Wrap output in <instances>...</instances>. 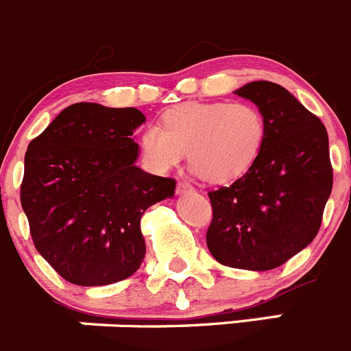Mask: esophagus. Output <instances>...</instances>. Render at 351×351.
Masks as SVG:
<instances>
[{
  "label": "esophagus",
  "mask_w": 351,
  "mask_h": 351,
  "mask_svg": "<svg viewBox=\"0 0 351 351\" xmlns=\"http://www.w3.org/2000/svg\"><path fill=\"white\" fill-rule=\"evenodd\" d=\"M191 191H195V188H193L189 182H184V181L178 182V193H179V195H184V193H191Z\"/></svg>",
  "instance_id": "obj_1"
}]
</instances>
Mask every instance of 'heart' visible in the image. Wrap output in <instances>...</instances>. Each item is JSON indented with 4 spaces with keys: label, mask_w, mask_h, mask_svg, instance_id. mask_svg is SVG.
Masks as SVG:
<instances>
[{
    "label": "heart",
    "mask_w": 351,
    "mask_h": 351,
    "mask_svg": "<svg viewBox=\"0 0 351 351\" xmlns=\"http://www.w3.org/2000/svg\"><path fill=\"white\" fill-rule=\"evenodd\" d=\"M265 136V117L254 104L189 102L170 109L163 127L149 125L141 136V151L156 172H169L189 153L204 181L224 184L254 165Z\"/></svg>",
    "instance_id": "heart-1"
}]
</instances>
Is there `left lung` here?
Wrapping results in <instances>:
<instances>
[{
  "mask_svg": "<svg viewBox=\"0 0 351 351\" xmlns=\"http://www.w3.org/2000/svg\"><path fill=\"white\" fill-rule=\"evenodd\" d=\"M234 94L263 112L266 136L254 165L208 193L207 247L230 268H278L310 245L332 191L329 137L320 118L284 86L252 82Z\"/></svg>",
  "mask_w": 351,
  "mask_h": 351,
  "instance_id": "obj_1",
  "label": "left lung"
}]
</instances>
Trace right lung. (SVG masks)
I'll use <instances>...</instances> for the list:
<instances>
[{
    "label": "right lung",
    "instance_id": "right-lung-1",
    "mask_svg": "<svg viewBox=\"0 0 351 351\" xmlns=\"http://www.w3.org/2000/svg\"><path fill=\"white\" fill-rule=\"evenodd\" d=\"M144 121L136 108L76 102L29 143L22 208L36 250L71 284L134 275L146 254L141 217L173 197V179L136 165L132 136Z\"/></svg>",
    "mask_w": 351,
    "mask_h": 351
}]
</instances>
